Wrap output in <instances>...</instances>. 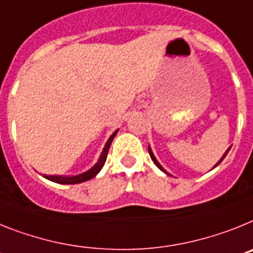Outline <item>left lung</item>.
I'll return each instance as SVG.
<instances>
[{"instance_id": "1", "label": "left lung", "mask_w": 253, "mask_h": 253, "mask_svg": "<svg viewBox=\"0 0 253 253\" xmlns=\"http://www.w3.org/2000/svg\"><path fill=\"white\" fill-rule=\"evenodd\" d=\"M229 150H230V148H228V150H227V151H225V153H224V155H223V157H221V159H220V160H219V162H218V163H216V166H215V167H218V166H219V164H220V163H221V162H223V159H224V158H225V155H227V154H228V151H229ZM149 154H150V158H151V160H153V162H154V164H155V166H157V167H158V168H159V169H160V170H163V172H164V173H166V174H168V173H167V172H166V170H164V169H163V167L160 166V164H159V162H158V160H157V158L154 157V154H153V151H151L150 146H149Z\"/></svg>"}]
</instances>
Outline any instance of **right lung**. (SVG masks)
<instances>
[{
    "label": "right lung",
    "instance_id": "add662e5",
    "mask_svg": "<svg viewBox=\"0 0 253 253\" xmlns=\"http://www.w3.org/2000/svg\"><path fill=\"white\" fill-rule=\"evenodd\" d=\"M117 132H118V129L112 133L111 137H109L108 141H107V144H105L104 149H103L102 154H100V157L99 159H98V162H96V164L93 167V168L89 169L87 172L81 173V174H78V175H70V177H65V175H44V178L49 179V181L52 182H56V183H61V184H76V183H81V182L89 181V179L94 178V177L100 172V169L103 168V166H104L105 160H107V155H108L109 148H111V144L112 141H113L114 136L117 135Z\"/></svg>",
    "mask_w": 253,
    "mask_h": 253
}]
</instances>
